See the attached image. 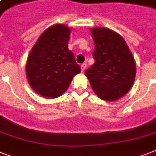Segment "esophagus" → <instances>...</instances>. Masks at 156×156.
Masks as SVG:
<instances>
[{
  "label": "esophagus",
  "instance_id": "esophagus-1",
  "mask_svg": "<svg viewBox=\"0 0 156 156\" xmlns=\"http://www.w3.org/2000/svg\"><path fill=\"white\" fill-rule=\"evenodd\" d=\"M86 68H87V64L86 63L82 64V66H81V70H82V72H84L86 69Z\"/></svg>",
  "mask_w": 156,
  "mask_h": 156
}]
</instances>
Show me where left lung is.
<instances>
[{"label": "left lung", "mask_w": 156, "mask_h": 156, "mask_svg": "<svg viewBox=\"0 0 156 156\" xmlns=\"http://www.w3.org/2000/svg\"><path fill=\"white\" fill-rule=\"evenodd\" d=\"M95 63L85 71L94 92L100 99L114 101L130 90L136 75V64L121 35L104 27L91 28Z\"/></svg>", "instance_id": "1"}]
</instances>
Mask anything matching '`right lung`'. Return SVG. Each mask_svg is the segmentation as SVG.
Masks as SVG:
<instances>
[{"instance_id": "1", "label": "right lung", "mask_w": 156, "mask_h": 156, "mask_svg": "<svg viewBox=\"0 0 156 156\" xmlns=\"http://www.w3.org/2000/svg\"><path fill=\"white\" fill-rule=\"evenodd\" d=\"M71 30L63 24L50 27L41 34L28 56L26 73L29 84L46 98L61 95L81 72L68 48Z\"/></svg>"}]
</instances>
